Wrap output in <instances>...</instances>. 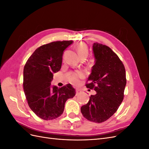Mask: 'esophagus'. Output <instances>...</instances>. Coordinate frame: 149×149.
Masks as SVG:
<instances>
[{"label":"esophagus","mask_w":149,"mask_h":149,"mask_svg":"<svg viewBox=\"0 0 149 149\" xmlns=\"http://www.w3.org/2000/svg\"><path fill=\"white\" fill-rule=\"evenodd\" d=\"M81 91L80 90H79V89H76V95L77 96V95H78V94H79L80 93H81Z\"/></svg>","instance_id":"1"}]
</instances>
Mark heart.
I'll return each instance as SVG.
<instances>
[{
  "instance_id": "obj_1",
  "label": "heart",
  "mask_w": 149,
  "mask_h": 149,
  "mask_svg": "<svg viewBox=\"0 0 149 149\" xmlns=\"http://www.w3.org/2000/svg\"><path fill=\"white\" fill-rule=\"evenodd\" d=\"M76 50L80 58H86L88 55V48L86 45L84 43H79L76 45ZM84 77V74L82 71L70 73L67 76L68 81L73 85H77L79 83V79Z\"/></svg>"
}]
</instances>
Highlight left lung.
Instances as JSON below:
<instances>
[{"label": "left lung", "mask_w": 149, "mask_h": 149, "mask_svg": "<svg viewBox=\"0 0 149 149\" xmlns=\"http://www.w3.org/2000/svg\"><path fill=\"white\" fill-rule=\"evenodd\" d=\"M95 64L86 86L96 92L81 107L86 119L94 123L104 122L118 109L124 99L125 70L118 56L106 45L94 43Z\"/></svg>", "instance_id": "8db88e82"}]
</instances>
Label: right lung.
<instances>
[{
  "label": "right lung",
  "instance_id": "obj_1",
  "mask_svg": "<svg viewBox=\"0 0 149 149\" xmlns=\"http://www.w3.org/2000/svg\"><path fill=\"white\" fill-rule=\"evenodd\" d=\"M73 42L72 40L56 41L43 45L36 49L25 65V95L31 111L43 120L60 117L68 99L76 94L71 84L60 88L51 86L53 74L61 69L63 52Z\"/></svg>",
  "mask_w": 149,
  "mask_h": 149
}]
</instances>
